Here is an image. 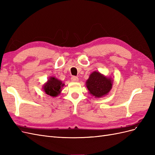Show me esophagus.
<instances>
[{"mask_svg": "<svg viewBox=\"0 0 155 155\" xmlns=\"http://www.w3.org/2000/svg\"><path fill=\"white\" fill-rule=\"evenodd\" d=\"M71 80L72 81H74V82H77L79 80V78L78 77H76V76H72L71 78Z\"/></svg>", "mask_w": 155, "mask_h": 155, "instance_id": "obj_1", "label": "esophagus"}]
</instances>
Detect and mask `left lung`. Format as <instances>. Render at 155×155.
<instances>
[{
  "label": "left lung",
  "instance_id": "1",
  "mask_svg": "<svg viewBox=\"0 0 155 155\" xmlns=\"http://www.w3.org/2000/svg\"><path fill=\"white\" fill-rule=\"evenodd\" d=\"M87 87L92 95L100 97L107 94L112 88V81L99 72H94L89 77L87 83Z\"/></svg>",
  "mask_w": 155,
  "mask_h": 155
}]
</instances>
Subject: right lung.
<instances>
[{
	"instance_id": "right-lung-1",
	"label": "right lung",
	"mask_w": 155,
	"mask_h": 155,
	"mask_svg": "<svg viewBox=\"0 0 155 155\" xmlns=\"http://www.w3.org/2000/svg\"><path fill=\"white\" fill-rule=\"evenodd\" d=\"M64 85L62 82L54 77H51L43 87L44 91L51 96H57L61 91V87Z\"/></svg>"
}]
</instances>
